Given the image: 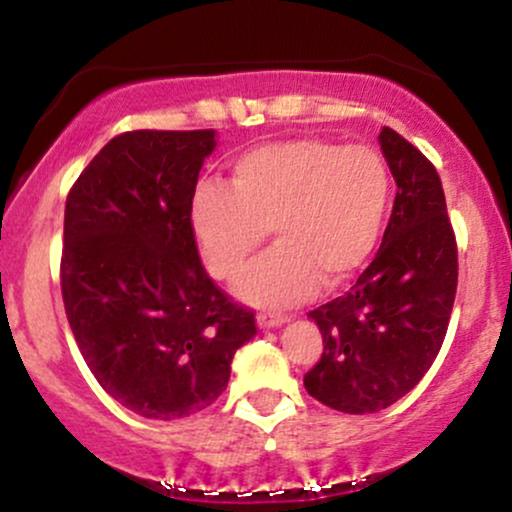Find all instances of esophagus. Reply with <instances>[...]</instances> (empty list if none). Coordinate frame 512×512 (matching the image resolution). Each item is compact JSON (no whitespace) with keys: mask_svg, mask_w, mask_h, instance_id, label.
Wrapping results in <instances>:
<instances>
[{"mask_svg":"<svg viewBox=\"0 0 512 512\" xmlns=\"http://www.w3.org/2000/svg\"><path fill=\"white\" fill-rule=\"evenodd\" d=\"M286 320H289V317L276 315V313H260V315H257V325H260L262 330H272V327L284 325Z\"/></svg>","mask_w":512,"mask_h":512,"instance_id":"34e87169","label":"esophagus"}]
</instances>
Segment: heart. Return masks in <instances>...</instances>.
Here are the masks:
<instances>
[{
    "label": "heart",
    "mask_w": 512,
    "mask_h": 512,
    "mask_svg": "<svg viewBox=\"0 0 512 512\" xmlns=\"http://www.w3.org/2000/svg\"><path fill=\"white\" fill-rule=\"evenodd\" d=\"M228 186L197 187L192 233L211 276L231 281L272 228L276 248L238 284L240 298L264 308L354 279L378 248L392 199L390 166L378 149L313 137L245 151Z\"/></svg>",
    "instance_id": "b5f03b06"
}]
</instances>
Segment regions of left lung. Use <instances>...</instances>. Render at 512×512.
<instances>
[{"instance_id":"8db88e82","label":"left lung","mask_w":512,"mask_h":512,"mask_svg":"<svg viewBox=\"0 0 512 512\" xmlns=\"http://www.w3.org/2000/svg\"><path fill=\"white\" fill-rule=\"evenodd\" d=\"M378 139L397 182L383 245L346 296L308 313L325 349L303 385L344 414L387 409L424 378L457 291L455 231L436 168L395 129Z\"/></svg>"}]
</instances>
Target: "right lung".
Listing matches in <instances>:
<instances>
[{"label":"right lung","mask_w":512,"mask_h":512,"mask_svg":"<svg viewBox=\"0 0 512 512\" xmlns=\"http://www.w3.org/2000/svg\"><path fill=\"white\" fill-rule=\"evenodd\" d=\"M214 129L117 134L67 195L62 298L96 380L144 419H182L226 390L257 334L199 260L190 207Z\"/></svg>","instance_id":"1"}]
</instances>
